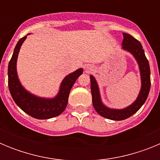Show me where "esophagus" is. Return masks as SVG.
Wrapping results in <instances>:
<instances>
[{
  "label": "esophagus",
  "instance_id": "obj_1",
  "mask_svg": "<svg viewBox=\"0 0 160 160\" xmlns=\"http://www.w3.org/2000/svg\"><path fill=\"white\" fill-rule=\"evenodd\" d=\"M94 70V67L92 66H90V65H87L86 67H85V71L86 73H91V72Z\"/></svg>",
  "mask_w": 160,
  "mask_h": 160
}]
</instances>
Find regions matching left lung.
Listing matches in <instances>:
<instances>
[{"instance_id": "8db88e82", "label": "left lung", "mask_w": 160, "mask_h": 160, "mask_svg": "<svg viewBox=\"0 0 160 160\" xmlns=\"http://www.w3.org/2000/svg\"><path fill=\"white\" fill-rule=\"evenodd\" d=\"M122 35L123 40L122 42V49L133 55V57L135 58L138 63V69L140 72L141 89L135 101L123 109L109 108L102 102L99 87L95 78L93 75H90L92 102L95 111L101 116L115 121L124 120L136 113L146 102L151 88V71L149 62L145 56L142 45L131 35L126 32H122Z\"/></svg>"}]
</instances>
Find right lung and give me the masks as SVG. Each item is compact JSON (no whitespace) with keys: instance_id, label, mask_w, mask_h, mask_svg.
Wrapping results in <instances>:
<instances>
[{"instance_id":"1","label":"right lung","mask_w":160,"mask_h":160,"mask_svg":"<svg viewBox=\"0 0 160 160\" xmlns=\"http://www.w3.org/2000/svg\"><path fill=\"white\" fill-rule=\"evenodd\" d=\"M30 33H29V35ZM27 35L21 38L15 46L12 58L8 67V89L17 105L24 112L38 119H48L58 116L65 111L68 103L70 91L78 78L83 73V69H78L64 78L60 88L55 97L48 98L34 95L23 87L18 78L17 72V61L18 53Z\"/></svg>"}]
</instances>
